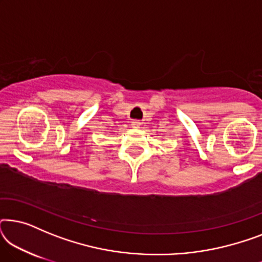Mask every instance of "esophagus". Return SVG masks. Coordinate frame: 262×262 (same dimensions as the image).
I'll list each match as a JSON object with an SVG mask.
<instances>
[{
	"label": "esophagus",
	"instance_id": "obj_1",
	"mask_svg": "<svg viewBox=\"0 0 262 262\" xmlns=\"http://www.w3.org/2000/svg\"><path fill=\"white\" fill-rule=\"evenodd\" d=\"M131 126L134 127V128H138L139 126H141V121H138V120H134L131 123Z\"/></svg>",
	"mask_w": 262,
	"mask_h": 262
}]
</instances>
